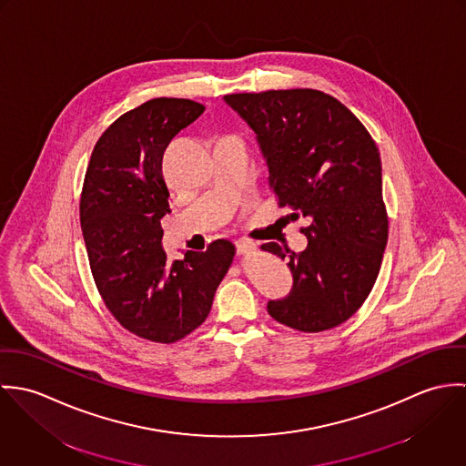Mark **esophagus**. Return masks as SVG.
Here are the masks:
<instances>
[{
  "label": "esophagus",
  "mask_w": 466,
  "mask_h": 466,
  "mask_svg": "<svg viewBox=\"0 0 466 466\" xmlns=\"http://www.w3.org/2000/svg\"><path fill=\"white\" fill-rule=\"evenodd\" d=\"M235 248H237V255H238V257L251 255V253L257 249V246H255L253 242H249V240H237V242H235Z\"/></svg>",
  "instance_id": "1"
}]
</instances>
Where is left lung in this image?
<instances>
[{"instance_id":"left-lung-1","label":"left lung","mask_w":466,"mask_h":466,"mask_svg":"<svg viewBox=\"0 0 466 466\" xmlns=\"http://www.w3.org/2000/svg\"><path fill=\"white\" fill-rule=\"evenodd\" d=\"M255 131L268 187L301 229L307 249L276 242L262 249L290 257L294 287L268 301V314L299 332H323L350 319L371 292L388 244L380 154L366 127L337 98L316 89L226 95Z\"/></svg>"}]
</instances>
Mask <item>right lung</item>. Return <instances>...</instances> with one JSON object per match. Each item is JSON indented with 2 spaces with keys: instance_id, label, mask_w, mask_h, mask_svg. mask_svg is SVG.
I'll list each match as a JSON object with an SVG mask.
<instances>
[{
  "instance_id": "right-lung-1",
  "label": "right lung",
  "mask_w": 466,
  "mask_h": 466,
  "mask_svg": "<svg viewBox=\"0 0 466 466\" xmlns=\"http://www.w3.org/2000/svg\"><path fill=\"white\" fill-rule=\"evenodd\" d=\"M202 113L194 100L152 98L106 129L86 170L80 226L96 289L124 329L154 342H176L204 323L235 257L226 238L174 262L161 246L170 213L163 152Z\"/></svg>"
}]
</instances>
